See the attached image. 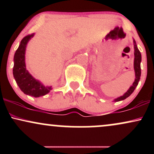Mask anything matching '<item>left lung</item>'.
<instances>
[{
	"instance_id": "left-lung-1",
	"label": "left lung",
	"mask_w": 154,
	"mask_h": 154,
	"mask_svg": "<svg viewBox=\"0 0 154 154\" xmlns=\"http://www.w3.org/2000/svg\"><path fill=\"white\" fill-rule=\"evenodd\" d=\"M133 45H134V70H135V78L134 82L132 83V85L130 86V88L128 89V91L126 92L122 96L118 97V98H115L114 100V101L117 102L120 101V100H123L126 99L127 98H128L130 95L133 93V91H135V88L137 87V85H138V82L140 79V75H141V69H140V62H141V54L137 46V44H136L135 40L133 39Z\"/></svg>"
}]
</instances>
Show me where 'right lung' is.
Returning <instances> with one entry per match:
<instances>
[{"label": "right lung", "mask_w": 154, "mask_h": 154, "mask_svg": "<svg viewBox=\"0 0 154 154\" xmlns=\"http://www.w3.org/2000/svg\"><path fill=\"white\" fill-rule=\"evenodd\" d=\"M34 35L33 33L24 37L16 51L14 57V63L13 75L19 88L24 94L38 98L48 93L52 90V87L45 86L42 84L40 81L34 78L26 68L25 52L26 45Z\"/></svg>", "instance_id": "obj_1"}]
</instances>
